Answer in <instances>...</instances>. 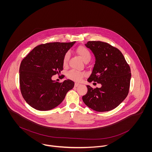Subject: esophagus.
I'll list each match as a JSON object with an SVG mask.
<instances>
[{
    "mask_svg": "<svg viewBox=\"0 0 152 152\" xmlns=\"http://www.w3.org/2000/svg\"><path fill=\"white\" fill-rule=\"evenodd\" d=\"M78 86H80V84L77 83H75V84H74V86L75 87H78Z\"/></svg>",
    "mask_w": 152,
    "mask_h": 152,
    "instance_id": "1",
    "label": "esophagus"
}]
</instances>
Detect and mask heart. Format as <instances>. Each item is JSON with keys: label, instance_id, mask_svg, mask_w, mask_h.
<instances>
[{"label": "heart", "instance_id": "1", "mask_svg": "<svg viewBox=\"0 0 152 152\" xmlns=\"http://www.w3.org/2000/svg\"><path fill=\"white\" fill-rule=\"evenodd\" d=\"M76 52L78 53V54L80 56V57L83 59V60L85 63H88L90 61L91 59V53L90 51L87 48V47L80 45L79 46ZM69 57V54L68 52H66L63 56V66H66L68 64V60ZM86 76V73L84 72L81 71H78L75 70H70L68 71L66 74V77L68 79H70L71 80L75 81H81L83 78Z\"/></svg>", "mask_w": 152, "mask_h": 152}]
</instances>
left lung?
<instances>
[{
    "instance_id": "left-lung-1",
    "label": "left lung",
    "mask_w": 152,
    "mask_h": 152,
    "mask_svg": "<svg viewBox=\"0 0 152 152\" xmlns=\"http://www.w3.org/2000/svg\"><path fill=\"white\" fill-rule=\"evenodd\" d=\"M86 45L93 52L96 58L88 81L96 82L102 87L93 88L87 86L88 92L83 96V102L87 107L97 112L111 110L128 95L130 66L121 51L109 44L89 41Z\"/></svg>"
}]
</instances>
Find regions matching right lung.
I'll return each instance as SVG.
<instances>
[{"label":"right lung","mask_w":152,"mask_h":152,"mask_svg":"<svg viewBox=\"0 0 152 152\" xmlns=\"http://www.w3.org/2000/svg\"><path fill=\"white\" fill-rule=\"evenodd\" d=\"M75 43L42 44L23 59L19 69L20 88L23 98L30 106L39 110L54 108L73 88L72 81L58 83L53 81L51 77L63 70V56Z\"/></svg>","instance_id":"right-lung-1"}]
</instances>
